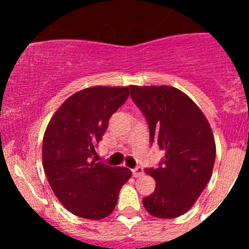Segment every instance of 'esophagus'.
Returning a JSON list of instances; mask_svg holds the SVG:
<instances>
[{
  "label": "esophagus",
  "instance_id": "34e87169",
  "mask_svg": "<svg viewBox=\"0 0 249 249\" xmlns=\"http://www.w3.org/2000/svg\"><path fill=\"white\" fill-rule=\"evenodd\" d=\"M143 168H142V167H136L135 169H132V173H133V176H135V177H141V176L143 175Z\"/></svg>",
  "mask_w": 249,
  "mask_h": 249
}]
</instances>
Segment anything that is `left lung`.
Segmentation results:
<instances>
[{
	"label": "left lung",
	"mask_w": 249,
	"mask_h": 249,
	"mask_svg": "<svg viewBox=\"0 0 249 249\" xmlns=\"http://www.w3.org/2000/svg\"><path fill=\"white\" fill-rule=\"evenodd\" d=\"M129 89L148 122L151 142L166 151L158 168L144 169L156 179V188L143 206L153 217L176 218L192 208L211 179L215 158L212 128L198 106L178 89Z\"/></svg>",
	"instance_id": "obj_1"
}]
</instances>
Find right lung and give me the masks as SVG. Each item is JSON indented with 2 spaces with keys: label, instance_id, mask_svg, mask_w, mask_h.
<instances>
[{
  "label": "right lung",
  "instance_id": "obj_1",
  "mask_svg": "<svg viewBox=\"0 0 249 249\" xmlns=\"http://www.w3.org/2000/svg\"><path fill=\"white\" fill-rule=\"evenodd\" d=\"M129 87L93 86L67 98L54 112L43 136L42 163L58 201L81 218H106L117 204L131 169L96 162L94 147L112 114L126 102Z\"/></svg>",
  "mask_w": 249,
  "mask_h": 249
}]
</instances>
